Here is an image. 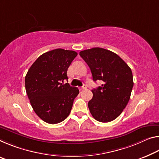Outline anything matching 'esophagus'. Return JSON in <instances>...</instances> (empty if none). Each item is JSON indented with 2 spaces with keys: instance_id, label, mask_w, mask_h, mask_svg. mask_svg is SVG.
Listing matches in <instances>:
<instances>
[{
  "instance_id": "obj_1",
  "label": "esophagus",
  "mask_w": 159,
  "mask_h": 159,
  "mask_svg": "<svg viewBox=\"0 0 159 159\" xmlns=\"http://www.w3.org/2000/svg\"><path fill=\"white\" fill-rule=\"evenodd\" d=\"M85 89H86V85H83L82 87H80V88H79V90H85Z\"/></svg>"
}]
</instances>
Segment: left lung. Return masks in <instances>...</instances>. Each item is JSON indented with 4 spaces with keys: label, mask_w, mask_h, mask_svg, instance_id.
Returning a JSON list of instances; mask_svg holds the SVG:
<instances>
[{
    "label": "left lung",
    "mask_w": 159,
    "mask_h": 159,
    "mask_svg": "<svg viewBox=\"0 0 159 159\" xmlns=\"http://www.w3.org/2000/svg\"><path fill=\"white\" fill-rule=\"evenodd\" d=\"M79 54L90 67L93 80L102 81L101 86L92 90L90 112L98 122H111L129 100L134 85L132 70L117 54L102 48L84 50Z\"/></svg>",
    "instance_id": "left-lung-1"
}]
</instances>
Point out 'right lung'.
Here are the masks:
<instances>
[{
	"instance_id": "right-lung-1",
	"label": "right lung",
	"mask_w": 159,
	"mask_h": 159,
	"mask_svg": "<svg viewBox=\"0 0 159 159\" xmlns=\"http://www.w3.org/2000/svg\"><path fill=\"white\" fill-rule=\"evenodd\" d=\"M77 52L57 49L37 58L25 76V89L34 111L49 124H57L69 115L79 93L76 87L61 82L68 80L67 70Z\"/></svg>"
}]
</instances>
